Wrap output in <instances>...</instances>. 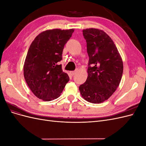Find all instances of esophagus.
<instances>
[{"label":"esophagus","mask_w":146,"mask_h":146,"mask_svg":"<svg viewBox=\"0 0 146 146\" xmlns=\"http://www.w3.org/2000/svg\"><path fill=\"white\" fill-rule=\"evenodd\" d=\"M76 72H77L76 70H74V71H70V72H69V73H70V76H74V75L76 74Z\"/></svg>","instance_id":"esophagus-1"}]
</instances>
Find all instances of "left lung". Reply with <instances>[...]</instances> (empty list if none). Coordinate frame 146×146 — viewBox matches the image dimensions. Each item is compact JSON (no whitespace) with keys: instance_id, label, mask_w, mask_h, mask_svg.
<instances>
[{"instance_id":"obj_1","label":"left lung","mask_w":146,"mask_h":146,"mask_svg":"<svg viewBox=\"0 0 146 146\" xmlns=\"http://www.w3.org/2000/svg\"><path fill=\"white\" fill-rule=\"evenodd\" d=\"M89 62L86 82L79 86L85 100L100 104L108 100L118 88L123 73V62L113 41L104 31L83 29Z\"/></svg>"}]
</instances>
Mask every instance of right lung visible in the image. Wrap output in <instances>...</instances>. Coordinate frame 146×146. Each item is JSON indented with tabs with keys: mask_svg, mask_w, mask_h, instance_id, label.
Instances as JSON below:
<instances>
[{
	"mask_svg": "<svg viewBox=\"0 0 146 146\" xmlns=\"http://www.w3.org/2000/svg\"><path fill=\"white\" fill-rule=\"evenodd\" d=\"M74 30L52 29L39 33L29 48L24 64V76L35 96L44 101H50L61 95L68 75L58 62L62 60L65 44Z\"/></svg>",
	"mask_w": 146,
	"mask_h": 146,
	"instance_id": "1",
	"label": "right lung"
}]
</instances>
